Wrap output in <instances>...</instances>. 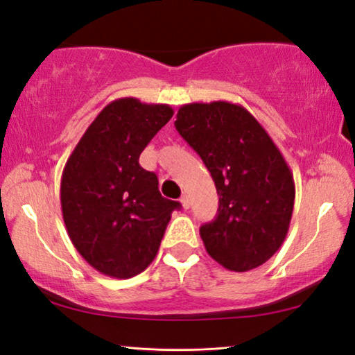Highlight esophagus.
Returning <instances> with one entry per match:
<instances>
[{
    "instance_id": "esophagus-1",
    "label": "esophagus",
    "mask_w": 355,
    "mask_h": 355,
    "mask_svg": "<svg viewBox=\"0 0 355 355\" xmlns=\"http://www.w3.org/2000/svg\"><path fill=\"white\" fill-rule=\"evenodd\" d=\"M181 205L184 210H189V208H191V197H189L187 193H184V196L181 197Z\"/></svg>"
}]
</instances>
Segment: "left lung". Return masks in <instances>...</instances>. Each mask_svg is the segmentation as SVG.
Returning <instances> with one entry per match:
<instances>
[{
    "mask_svg": "<svg viewBox=\"0 0 355 355\" xmlns=\"http://www.w3.org/2000/svg\"><path fill=\"white\" fill-rule=\"evenodd\" d=\"M174 125L220 196L216 218L200 227L208 255L239 273L263 265L284 242L294 210V178L283 153L244 106L230 101L182 105Z\"/></svg>",
    "mask_w": 355,
    "mask_h": 355,
    "instance_id": "8db88e82",
    "label": "left lung"
}]
</instances>
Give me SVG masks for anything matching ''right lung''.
I'll return each instance as SVG.
<instances>
[{"label": "right lung", "instance_id": "1", "mask_svg": "<svg viewBox=\"0 0 355 355\" xmlns=\"http://www.w3.org/2000/svg\"><path fill=\"white\" fill-rule=\"evenodd\" d=\"M169 105L132 96L100 111L67 158L61 176V210L77 252L96 271L128 279L158 254L171 213L181 203L158 191L157 174L139 157L173 118Z\"/></svg>", "mask_w": 355, "mask_h": 355}]
</instances>
